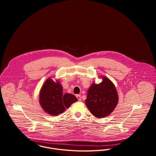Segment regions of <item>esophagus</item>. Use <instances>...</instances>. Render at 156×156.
I'll return each mask as SVG.
<instances>
[{
    "label": "esophagus",
    "mask_w": 156,
    "mask_h": 156,
    "mask_svg": "<svg viewBox=\"0 0 156 156\" xmlns=\"http://www.w3.org/2000/svg\"><path fill=\"white\" fill-rule=\"evenodd\" d=\"M76 97H77V98L78 99V101H81L82 99H81V96H80V94H77V95H76Z\"/></svg>",
    "instance_id": "esophagus-1"
}]
</instances>
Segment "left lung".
I'll return each mask as SVG.
<instances>
[{
    "label": "left lung",
    "instance_id": "left-lung-1",
    "mask_svg": "<svg viewBox=\"0 0 156 156\" xmlns=\"http://www.w3.org/2000/svg\"><path fill=\"white\" fill-rule=\"evenodd\" d=\"M102 82L93 83L87 91L85 104L91 114L98 118L111 114L118 103V94L114 84L108 77L101 76Z\"/></svg>",
    "mask_w": 156,
    "mask_h": 156
}]
</instances>
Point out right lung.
<instances>
[{
	"mask_svg": "<svg viewBox=\"0 0 156 156\" xmlns=\"http://www.w3.org/2000/svg\"><path fill=\"white\" fill-rule=\"evenodd\" d=\"M77 101L72 94H62V87L60 82H54L51 78L44 83L39 94V102L43 110L49 115L57 116L62 114L66 108Z\"/></svg>",
	"mask_w": 156,
	"mask_h": 156,
	"instance_id": "1",
	"label": "right lung"
}]
</instances>
